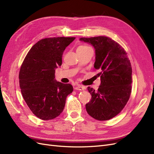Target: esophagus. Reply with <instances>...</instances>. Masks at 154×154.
<instances>
[{"label":"esophagus","instance_id":"esophagus-1","mask_svg":"<svg viewBox=\"0 0 154 154\" xmlns=\"http://www.w3.org/2000/svg\"><path fill=\"white\" fill-rule=\"evenodd\" d=\"M74 88L78 91H84L85 89V87L82 85H76Z\"/></svg>","mask_w":154,"mask_h":154}]
</instances>
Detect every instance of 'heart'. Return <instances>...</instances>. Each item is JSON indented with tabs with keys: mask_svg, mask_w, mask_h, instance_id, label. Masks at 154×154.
I'll list each match as a JSON object with an SVG mask.
<instances>
[{
	"mask_svg": "<svg viewBox=\"0 0 154 154\" xmlns=\"http://www.w3.org/2000/svg\"><path fill=\"white\" fill-rule=\"evenodd\" d=\"M79 48H88V47H87V46H80V47H79Z\"/></svg>",
	"mask_w": 154,
	"mask_h": 154,
	"instance_id": "b5f03b06",
	"label": "heart"
}]
</instances>
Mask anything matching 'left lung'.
<instances>
[{"instance_id": "obj_1", "label": "left lung", "mask_w": 154, "mask_h": 154, "mask_svg": "<svg viewBox=\"0 0 154 154\" xmlns=\"http://www.w3.org/2000/svg\"><path fill=\"white\" fill-rule=\"evenodd\" d=\"M95 49L94 67L98 70L101 84L97 91L87 87L91 100L86 110L91 117L105 121L123 110L132 90V67L127 53L118 43L106 36L81 38Z\"/></svg>"}]
</instances>
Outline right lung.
<instances>
[{
	"label": "right lung",
	"mask_w": 154,
	"mask_h": 154,
	"mask_svg": "<svg viewBox=\"0 0 154 154\" xmlns=\"http://www.w3.org/2000/svg\"><path fill=\"white\" fill-rule=\"evenodd\" d=\"M74 37L42 39L26 55L20 67L19 83L23 97L36 117L50 120L64 109L67 96L73 91L69 83L57 82L55 69L62 66L64 50Z\"/></svg>",
	"instance_id": "obj_1"
}]
</instances>
